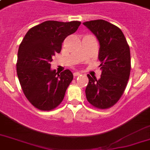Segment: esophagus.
Listing matches in <instances>:
<instances>
[{"label": "esophagus", "instance_id": "1", "mask_svg": "<svg viewBox=\"0 0 150 150\" xmlns=\"http://www.w3.org/2000/svg\"><path fill=\"white\" fill-rule=\"evenodd\" d=\"M73 75H74V77H77V76H79V75H81V73H79V72H75V73H74V74H73Z\"/></svg>", "mask_w": 150, "mask_h": 150}]
</instances>
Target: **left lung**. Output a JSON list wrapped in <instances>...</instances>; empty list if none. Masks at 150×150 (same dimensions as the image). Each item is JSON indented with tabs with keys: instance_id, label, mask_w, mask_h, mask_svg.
<instances>
[{
	"instance_id": "left-lung-1",
	"label": "left lung",
	"mask_w": 150,
	"mask_h": 150,
	"mask_svg": "<svg viewBox=\"0 0 150 150\" xmlns=\"http://www.w3.org/2000/svg\"><path fill=\"white\" fill-rule=\"evenodd\" d=\"M100 43L99 60L102 71L100 79L89 78L86 89L88 102L99 109L114 106L125 92L131 71L130 48L118 27L105 20L83 23Z\"/></svg>"
}]
</instances>
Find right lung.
Masks as SVG:
<instances>
[{"mask_svg": "<svg viewBox=\"0 0 150 150\" xmlns=\"http://www.w3.org/2000/svg\"><path fill=\"white\" fill-rule=\"evenodd\" d=\"M81 22L46 21L27 32L18 52L17 75L25 96L40 110H51L63 100L73 79L70 70L50 69L52 57L61 50L64 39Z\"/></svg>", "mask_w": 150, "mask_h": 150, "instance_id": "right-lung-1", "label": "right lung"}]
</instances>
